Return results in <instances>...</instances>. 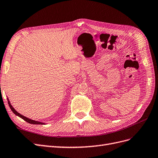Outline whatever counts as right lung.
I'll list each match as a JSON object with an SVG mask.
<instances>
[{
  "label": "right lung",
  "instance_id": "right-lung-1",
  "mask_svg": "<svg viewBox=\"0 0 158 158\" xmlns=\"http://www.w3.org/2000/svg\"><path fill=\"white\" fill-rule=\"evenodd\" d=\"M8 105H9V106H10V109L12 110V111L15 114V115H17V116H18L19 117L23 119H24V120H25V122H28V123H32V124H44V123L39 122H36V121H35V120H32V119H29V118H26V117L22 116V115H21V114H20L19 113H18L17 111H16V110L14 109V108L12 107V106L10 105V102L9 101H8Z\"/></svg>",
  "mask_w": 158,
  "mask_h": 158
}]
</instances>
